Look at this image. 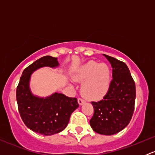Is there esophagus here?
Here are the masks:
<instances>
[{
  "label": "esophagus",
  "instance_id": "1",
  "mask_svg": "<svg viewBox=\"0 0 155 155\" xmlns=\"http://www.w3.org/2000/svg\"><path fill=\"white\" fill-rule=\"evenodd\" d=\"M85 101H84L83 99H82V98H79V99H78V104H79V106H82V104H85Z\"/></svg>",
  "mask_w": 155,
  "mask_h": 155
}]
</instances>
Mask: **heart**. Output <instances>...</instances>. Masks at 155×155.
<instances>
[{
    "label": "heart",
    "mask_w": 155,
    "mask_h": 155,
    "mask_svg": "<svg viewBox=\"0 0 155 155\" xmlns=\"http://www.w3.org/2000/svg\"><path fill=\"white\" fill-rule=\"evenodd\" d=\"M76 82H83L82 93L90 100H98L107 94L110 85V70L104 63L90 61L81 66L73 76Z\"/></svg>",
    "instance_id": "b5f03b06"
}]
</instances>
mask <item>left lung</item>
<instances>
[{
  "mask_svg": "<svg viewBox=\"0 0 155 155\" xmlns=\"http://www.w3.org/2000/svg\"><path fill=\"white\" fill-rule=\"evenodd\" d=\"M112 68V79L103 100L92 102L94 115L90 125L102 135H113L128 125L132 118L136 99V87L125 63L104 54Z\"/></svg>",
  "mask_w": 155,
  "mask_h": 155,
  "instance_id": "8db88e82",
  "label": "left lung"
}]
</instances>
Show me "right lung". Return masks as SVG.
<instances>
[{
    "mask_svg": "<svg viewBox=\"0 0 155 155\" xmlns=\"http://www.w3.org/2000/svg\"><path fill=\"white\" fill-rule=\"evenodd\" d=\"M45 67L58 68L57 58L44 56L25 69L17 87L16 100L25 124L34 132L51 136L67 127L70 115L79 107V104L76 98L68 97L58 92L47 97H40L32 93L30 87L31 75Z\"/></svg>",
    "mask_w": 155,
    "mask_h": 155,
    "instance_id": "right-lung-1",
    "label": "right lung"
}]
</instances>
